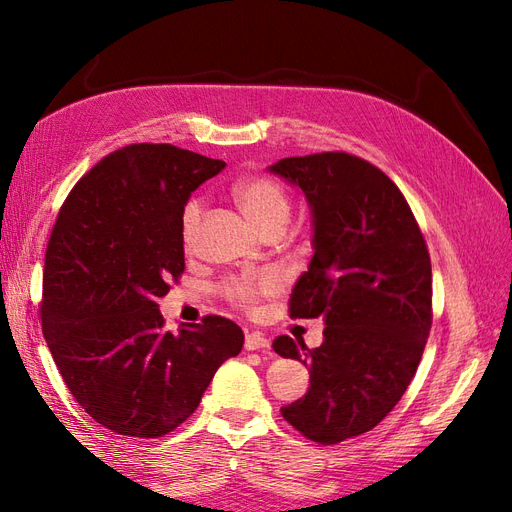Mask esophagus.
<instances>
[{
  "label": "esophagus",
  "mask_w": 512,
  "mask_h": 512,
  "mask_svg": "<svg viewBox=\"0 0 512 512\" xmlns=\"http://www.w3.org/2000/svg\"><path fill=\"white\" fill-rule=\"evenodd\" d=\"M265 348H269V339L262 333L245 335V350H265Z\"/></svg>",
  "instance_id": "34e87169"
}]
</instances>
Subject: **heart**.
<instances>
[{"instance_id":"obj_1","label":"heart","mask_w":512,"mask_h":512,"mask_svg":"<svg viewBox=\"0 0 512 512\" xmlns=\"http://www.w3.org/2000/svg\"><path fill=\"white\" fill-rule=\"evenodd\" d=\"M232 198L245 213V218L254 224L265 237L282 235L290 222L292 203L288 192L271 177H245L232 185ZM203 220V200L192 198L185 203L181 213V239L192 245ZM282 280L275 273L260 277H235L222 286V297L243 312H256L260 299L280 292Z\"/></svg>"}]
</instances>
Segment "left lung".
<instances>
[{
	"label": "left lung",
	"mask_w": 512,
	"mask_h": 512,
	"mask_svg": "<svg viewBox=\"0 0 512 512\" xmlns=\"http://www.w3.org/2000/svg\"><path fill=\"white\" fill-rule=\"evenodd\" d=\"M271 173L312 207L314 256L290 294V318L322 316L309 350L280 335L273 350L309 367L307 393L282 408L318 444L374 429L406 393L431 329V260L397 185L346 151L284 158Z\"/></svg>",
	"instance_id": "1"
}]
</instances>
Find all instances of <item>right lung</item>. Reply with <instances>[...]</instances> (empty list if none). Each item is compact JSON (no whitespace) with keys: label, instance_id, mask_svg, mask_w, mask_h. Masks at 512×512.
Instances as JSON below:
<instances>
[{"label":"right lung","instance_id":"1","mask_svg":"<svg viewBox=\"0 0 512 512\" xmlns=\"http://www.w3.org/2000/svg\"><path fill=\"white\" fill-rule=\"evenodd\" d=\"M226 166L175 145L108 153L61 205L44 254L42 333L85 412L121 436L162 438L198 408L243 331L205 316L164 331L158 297L185 269L181 213Z\"/></svg>","mask_w":512,"mask_h":512}]
</instances>
